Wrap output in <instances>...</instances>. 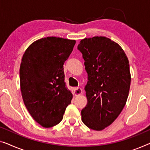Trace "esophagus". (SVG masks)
I'll return each instance as SVG.
<instances>
[{
	"label": "esophagus",
	"mask_w": 150,
	"mask_h": 150,
	"mask_svg": "<svg viewBox=\"0 0 150 150\" xmlns=\"http://www.w3.org/2000/svg\"><path fill=\"white\" fill-rule=\"evenodd\" d=\"M82 93V89L81 88H75L74 89V93L75 96H79Z\"/></svg>",
	"instance_id": "esophagus-1"
}]
</instances>
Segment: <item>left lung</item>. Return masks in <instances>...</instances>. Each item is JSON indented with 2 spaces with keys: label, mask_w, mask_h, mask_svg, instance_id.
Returning <instances> with one entry per match:
<instances>
[{
  "label": "left lung",
  "mask_w": 150,
  "mask_h": 150,
  "mask_svg": "<svg viewBox=\"0 0 150 150\" xmlns=\"http://www.w3.org/2000/svg\"><path fill=\"white\" fill-rule=\"evenodd\" d=\"M88 73L85 88L88 103L81 120L89 129L101 131L115 121L126 104L131 85L129 60L117 43L96 36L80 41Z\"/></svg>",
  "instance_id": "obj_1"
}]
</instances>
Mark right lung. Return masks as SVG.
<instances>
[{"mask_svg":"<svg viewBox=\"0 0 150 150\" xmlns=\"http://www.w3.org/2000/svg\"><path fill=\"white\" fill-rule=\"evenodd\" d=\"M75 40L47 37L33 42L21 59L20 86L24 104L31 116L49 128L61 121L73 95L64 83L63 64Z\"/></svg>","mask_w":150,"mask_h":150,"instance_id":"1","label":"right lung"}]
</instances>
